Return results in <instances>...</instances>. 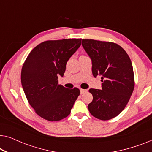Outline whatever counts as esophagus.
<instances>
[{
  "label": "esophagus",
  "instance_id": "esophagus-1",
  "mask_svg": "<svg viewBox=\"0 0 152 152\" xmlns=\"http://www.w3.org/2000/svg\"><path fill=\"white\" fill-rule=\"evenodd\" d=\"M86 91H87V90H84V89H82V88L80 89V93H81V94H83V93H86Z\"/></svg>",
  "mask_w": 152,
  "mask_h": 152
}]
</instances>
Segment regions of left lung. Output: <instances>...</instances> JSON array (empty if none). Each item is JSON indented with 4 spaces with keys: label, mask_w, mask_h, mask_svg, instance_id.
Listing matches in <instances>:
<instances>
[{
    "label": "left lung",
    "mask_w": 152,
    "mask_h": 152,
    "mask_svg": "<svg viewBox=\"0 0 152 152\" xmlns=\"http://www.w3.org/2000/svg\"><path fill=\"white\" fill-rule=\"evenodd\" d=\"M82 46L92 60L93 75L101 76L102 90L89 89L93 101L88 105L95 118L109 120L123 111L132 96L135 80L132 61L117 43L82 39Z\"/></svg>",
    "instance_id": "left-lung-1"
}]
</instances>
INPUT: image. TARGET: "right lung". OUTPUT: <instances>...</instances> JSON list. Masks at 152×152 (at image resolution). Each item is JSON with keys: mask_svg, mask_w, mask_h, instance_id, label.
Returning a JSON list of instances; mask_svg holds the SVG:
<instances>
[{"mask_svg": "<svg viewBox=\"0 0 152 152\" xmlns=\"http://www.w3.org/2000/svg\"><path fill=\"white\" fill-rule=\"evenodd\" d=\"M82 39L45 41L29 54L21 70V84L28 102L37 115L51 122L70 115L80 89L59 84L68 60L81 45Z\"/></svg>", "mask_w": 152, "mask_h": 152, "instance_id": "add662e5", "label": "right lung"}]
</instances>
